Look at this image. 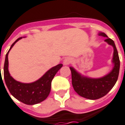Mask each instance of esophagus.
Instances as JSON below:
<instances>
[{
	"label": "esophagus",
	"instance_id": "1",
	"mask_svg": "<svg viewBox=\"0 0 125 125\" xmlns=\"http://www.w3.org/2000/svg\"><path fill=\"white\" fill-rule=\"evenodd\" d=\"M72 62V60L71 58H70V57H65L64 60H63V65H68L70 63Z\"/></svg>",
	"mask_w": 125,
	"mask_h": 125
}]
</instances>
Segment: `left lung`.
<instances>
[{
    "label": "left lung",
    "mask_w": 125,
    "mask_h": 125,
    "mask_svg": "<svg viewBox=\"0 0 125 125\" xmlns=\"http://www.w3.org/2000/svg\"><path fill=\"white\" fill-rule=\"evenodd\" d=\"M98 35L105 37V42L114 49L112 60L113 68L111 71L103 77L94 78L83 76L73 67H70L74 89L79 95L89 99H97L105 96L116 83L120 70V60L114 42L104 32H99Z\"/></svg>",
    "instance_id": "1"
}]
</instances>
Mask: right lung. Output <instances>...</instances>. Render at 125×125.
Returning a JSON list of instances; mask_svg holds the SVG:
<instances>
[{"label":"right lung","mask_w":125,"mask_h":125,"mask_svg":"<svg viewBox=\"0 0 125 125\" xmlns=\"http://www.w3.org/2000/svg\"><path fill=\"white\" fill-rule=\"evenodd\" d=\"M21 38L22 37H20L14 42L6 55L4 64V78L8 89L15 98L27 105H34L44 101L49 95L51 81L63 65L60 63L51 68L41 78L33 83H23L15 80L9 72L8 55L14 44Z\"/></svg>","instance_id":"right-lung-1"}]
</instances>
